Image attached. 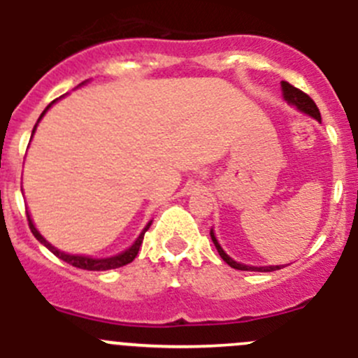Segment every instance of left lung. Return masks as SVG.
Wrapping results in <instances>:
<instances>
[{
  "label": "left lung",
  "instance_id": "left-lung-1",
  "mask_svg": "<svg viewBox=\"0 0 358 358\" xmlns=\"http://www.w3.org/2000/svg\"><path fill=\"white\" fill-rule=\"evenodd\" d=\"M282 87V96H284V101H286L289 106L296 108L298 111H301V113L309 115V117H313V119H316L317 122H321V115H320V110H317V106L314 104V101L310 99L307 94H303L301 90H298V88H294L293 85H289L287 81H282L280 83ZM209 234H211V239L213 243H215L216 250H218L220 257L224 259L225 262H227L229 266L234 268V270H241V271H275V270H280V268H284L282 264H275V266H250V264H243V262H238L234 261V259L231 257V255H227V252L222 248V245L218 243V239H216L215 236V231H209Z\"/></svg>",
  "mask_w": 358,
  "mask_h": 358
}]
</instances>
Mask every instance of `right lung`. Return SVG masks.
<instances>
[{"instance_id":"obj_1","label":"right lung","mask_w":358,"mask_h":358,"mask_svg":"<svg viewBox=\"0 0 358 358\" xmlns=\"http://www.w3.org/2000/svg\"><path fill=\"white\" fill-rule=\"evenodd\" d=\"M85 83H88V81H83V83H80V85H78V87H83ZM57 101H58V99H57ZM57 101H52V103L48 104V108H45L44 111H42L41 117H38V120H37V124H35L34 131H31V138H34V134H35V131H37L38 122H41V120H42V117H44V115H45V111H48L49 108L52 106V104L57 103ZM21 189H22V188H21ZM28 222H29V229H31V232H34L35 238H37L38 241H41V243L44 245L45 248H48V250H51L52 254L57 255L58 259H62V261H65V262H67V264H72V266L81 268V270H88V271L115 270V268H120V266H126V264H129V262L133 261L134 257H136V254H138L140 247H142L143 236H145L147 229H149L150 224H152V220H150L149 224H147L145 227H143V231L138 234V238L134 239L133 245H131V247H127L126 250L119 252V254H115V255H108V257H92V255L67 254V252H62L60 248H57V247H55V245L49 243L48 239H45L44 236H42L41 232H38V229L35 227L34 220H31V216H29V213H28Z\"/></svg>"}]
</instances>
